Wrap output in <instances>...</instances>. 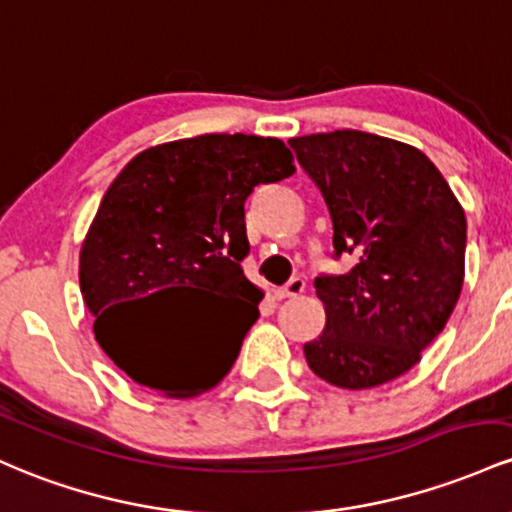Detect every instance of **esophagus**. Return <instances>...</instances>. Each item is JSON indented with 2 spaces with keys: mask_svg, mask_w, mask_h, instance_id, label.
I'll list each match as a JSON object with an SVG mask.
<instances>
[{
  "mask_svg": "<svg viewBox=\"0 0 512 512\" xmlns=\"http://www.w3.org/2000/svg\"><path fill=\"white\" fill-rule=\"evenodd\" d=\"M304 287H307V283H304V278H300V275H297V278H292L285 287H280V290L275 292V295H278L280 300H285V297H300L302 292H304Z\"/></svg>",
  "mask_w": 512,
  "mask_h": 512,
  "instance_id": "esophagus-1",
  "label": "esophagus"
}]
</instances>
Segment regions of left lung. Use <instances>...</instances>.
Here are the masks:
<instances>
[{
  "label": "left lung",
  "mask_w": 512,
  "mask_h": 512,
  "mask_svg": "<svg viewBox=\"0 0 512 512\" xmlns=\"http://www.w3.org/2000/svg\"><path fill=\"white\" fill-rule=\"evenodd\" d=\"M290 147L324 195L333 256L358 261L314 280L326 326L304 343V358L343 389L392 382L421 360L459 300L462 205L426 154L404 142L333 130L292 137Z\"/></svg>",
  "instance_id": "1"
}]
</instances>
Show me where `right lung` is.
<instances>
[{"mask_svg": "<svg viewBox=\"0 0 512 512\" xmlns=\"http://www.w3.org/2000/svg\"><path fill=\"white\" fill-rule=\"evenodd\" d=\"M295 174L283 140L198 135L137 154L103 195L79 256V287L103 353L132 382L195 396L222 382L263 292L246 280L244 203ZM171 291L149 318L144 302Z\"/></svg>", "mask_w": 512, "mask_h": 512, "instance_id": "1", "label": "right lung"}]
</instances>
